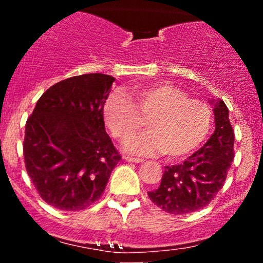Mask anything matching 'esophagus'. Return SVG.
Listing matches in <instances>:
<instances>
[{"label": "esophagus", "instance_id": "esophagus-1", "mask_svg": "<svg viewBox=\"0 0 263 263\" xmlns=\"http://www.w3.org/2000/svg\"><path fill=\"white\" fill-rule=\"evenodd\" d=\"M125 161L132 162V163H142V162H143V159H141V158H135V157H129V156H127V157H125Z\"/></svg>", "mask_w": 263, "mask_h": 263}]
</instances>
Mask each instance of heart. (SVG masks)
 I'll return each instance as SVG.
<instances>
[{"label":"heart","instance_id":"obj_1","mask_svg":"<svg viewBox=\"0 0 263 263\" xmlns=\"http://www.w3.org/2000/svg\"><path fill=\"white\" fill-rule=\"evenodd\" d=\"M127 98L112 95L104 105V119L112 135L126 141L146 121L149 131L129 140L126 148L136 155L161 152L170 159L195 151L209 135L213 111L205 101L190 99L167 83L134 86Z\"/></svg>","mask_w":263,"mask_h":263}]
</instances>
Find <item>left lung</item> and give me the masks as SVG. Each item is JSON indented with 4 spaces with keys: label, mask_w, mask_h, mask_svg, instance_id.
<instances>
[{
    "label": "left lung",
    "mask_w": 263,
    "mask_h": 263,
    "mask_svg": "<svg viewBox=\"0 0 263 263\" xmlns=\"http://www.w3.org/2000/svg\"><path fill=\"white\" fill-rule=\"evenodd\" d=\"M214 105L215 131L200 149L182 164L167 165L161 185L148 192L157 206L170 214L182 215L206 206L224 185L234 161V129L229 110L222 100Z\"/></svg>",
    "instance_id": "obj_1"
}]
</instances>
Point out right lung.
Segmentation results:
<instances>
[{"label": "right lung", "mask_w": 263, "mask_h": 263, "mask_svg": "<svg viewBox=\"0 0 263 263\" xmlns=\"http://www.w3.org/2000/svg\"><path fill=\"white\" fill-rule=\"evenodd\" d=\"M114 81L100 73L59 81L27 120V173L41 198L57 209L78 211L98 201L121 159L104 122Z\"/></svg>", "instance_id": "obj_1"}]
</instances>
